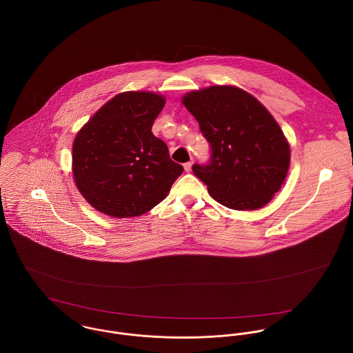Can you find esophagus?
Returning a JSON list of instances; mask_svg holds the SVG:
<instances>
[{
  "label": "esophagus",
  "mask_w": 353,
  "mask_h": 353,
  "mask_svg": "<svg viewBox=\"0 0 353 353\" xmlns=\"http://www.w3.org/2000/svg\"><path fill=\"white\" fill-rule=\"evenodd\" d=\"M192 165H193V160H190V161L185 163V164H183L185 171H186V172H190V171H192Z\"/></svg>",
  "instance_id": "1"
}]
</instances>
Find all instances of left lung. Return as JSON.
Wrapping results in <instances>:
<instances>
[{
	"mask_svg": "<svg viewBox=\"0 0 353 353\" xmlns=\"http://www.w3.org/2000/svg\"><path fill=\"white\" fill-rule=\"evenodd\" d=\"M210 145L193 172L216 201L236 210L265 206L281 189L291 151L276 119L249 92L213 85L182 98Z\"/></svg>",
	"mask_w": 353,
	"mask_h": 353,
	"instance_id": "obj_1",
	"label": "left lung"
}]
</instances>
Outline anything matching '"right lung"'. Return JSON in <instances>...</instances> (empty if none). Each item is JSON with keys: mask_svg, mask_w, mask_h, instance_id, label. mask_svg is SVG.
I'll use <instances>...</instances> for the list:
<instances>
[{"mask_svg": "<svg viewBox=\"0 0 353 353\" xmlns=\"http://www.w3.org/2000/svg\"><path fill=\"white\" fill-rule=\"evenodd\" d=\"M165 104L154 92L114 97L80 129L72 150L77 189L97 210L134 217L163 201L183 167L170 159L152 125Z\"/></svg>", "mask_w": 353, "mask_h": 353, "instance_id": "obj_1", "label": "right lung"}]
</instances>
